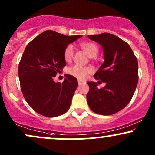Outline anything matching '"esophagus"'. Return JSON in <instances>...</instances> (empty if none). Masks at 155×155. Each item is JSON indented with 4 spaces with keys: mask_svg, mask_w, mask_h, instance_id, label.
Instances as JSON below:
<instances>
[{
    "mask_svg": "<svg viewBox=\"0 0 155 155\" xmlns=\"http://www.w3.org/2000/svg\"><path fill=\"white\" fill-rule=\"evenodd\" d=\"M84 82V81H82V80H78V83H79V84L80 85V84H82Z\"/></svg>",
    "mask_w": 155,
    "mask_h": 155,
    "instance_id": "34e87169",
    "label": "esophagus"
}]
</instances>
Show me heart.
Wrapping results in <instances>:
<instances>
[{"instance_id": "b5f03b06", "label": "heart", "mask_w": 155, "mask_h": 155, "mask_svg": "<svg viewBox=\"0 0 155 155\" xmlns=\"http://www.w3.org/2000/svg\"><path fill=\"white\" fill-rule=\"evenodd\" d=\"M80 47L90 58L96 57L99 52V48L95 43L90 41H85L80 43ZM74 55V49L71 44L68 45L64 51V59L66 62H70L73 59ZM92 69L89 66H81L79 65H74L68 68V73L70 75L79 79L86 78L87 74H91Z\"/></svg>"}]
</instances>
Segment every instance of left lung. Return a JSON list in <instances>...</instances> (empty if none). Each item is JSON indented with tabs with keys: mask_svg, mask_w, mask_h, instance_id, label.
<instances>
[{
	"mask_svg": "<svg viewBox=\"0 0 155 155\" xmlns=\"http://www.w3.org/2000/svg\"><path fill=\"white\" fill-rule=\"evenodd\" d=\"M103 47L104 63L94 77L97 84L87 82L90 90L87 101L90 109L101 115H111L121 111L132 99L138 80V60L129 44L117 35L108 33L88 35ZM102 83V82H101Z\"/></svg>",
	"mask_w": 155,
	"mask_h": 155,
	"instance_id": "left-lung-1",
	"label": "left lung"
}]
</instances>
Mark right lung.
<instances>
[{
	"instance_id": "1",
	"label": "right lung",
	"mask_w": 155,
	"mask_h": 155,
	"mask_svg": "<svg viewBox=\"0 0 155 155\" xmlns=\"http://www.w3.org/2000/svg\"><path fill=\"white\" fill-rule=\"evenodd\" d=\"M81 37L46 31L27 45L19 63V83L27 103L39 114L58 117L70 108L77 79L68 74L62 83L53 79L66 65L65 49Z\"/></svg>"
}]
</instances>
